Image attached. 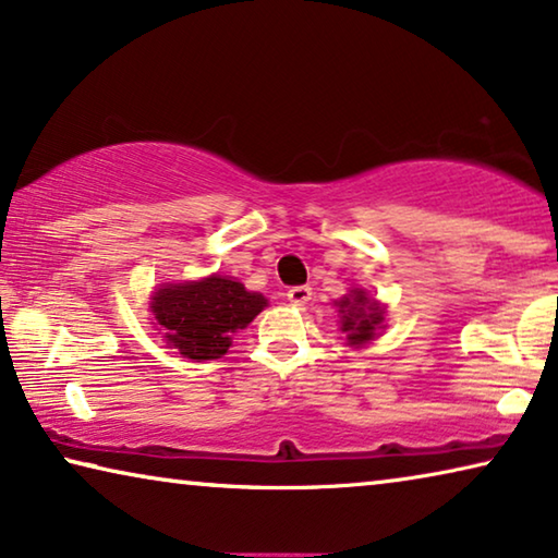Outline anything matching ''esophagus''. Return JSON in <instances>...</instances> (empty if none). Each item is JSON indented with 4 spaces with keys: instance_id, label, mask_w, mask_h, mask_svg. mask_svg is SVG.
<instances>
[{
    "instance_id": "esophagus-1",
    "label": "esophagus",
    "mask_w": 558,
    "mask_h": 558,
    "mask_svg": "<svg viewBox=\"0 0 558 558\" xmlns=\"http://www.w3.org/2000/svg\"><path fill=\"white\" fill-rule=\"evenodd\" d=\"M287 296L294 306H304L308 299H312V289H308V287H291L287 291Z\"/></svg>"
}]
</instances>
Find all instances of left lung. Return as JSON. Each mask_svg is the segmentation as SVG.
<instances>
[{
    "mask_svg": "<svg viewBox=\"0 0 558 558\" xmlns=\"http://www.w3.org/2000/svg\"><path fill=\"white\" fill-rule=\"evenodd\" d=\"M341 316V331L347 333L349 347H364L376 337L384 324V306L376 299H368L364 289H351L337 302Z\"/></svg>",
    "mask_w": 558,
    "mask_h": 558,
    "instance_id": "1",
    "label": "left lung"
}]
</instances>
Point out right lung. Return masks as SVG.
<instances>
[{
	"mask_svg": "<svg viewBox=\"0 0 558 558\" xmlns=\"http://www.w3.org/2000/svg\"><path fill=\"white\" fill-rule=\"evenodd\" d=\"M264 306L267 299L259 291H246L242 281L219 274L199 281L161 284L149 304L167 344L194 362L225 356L231 333L250 327Z\"/></svg>",
	"mask_w": 558,
	"mask_h": 558,
	"instance_id": "right-lung-1",
	"label": "right lung"
}]
</instances>
